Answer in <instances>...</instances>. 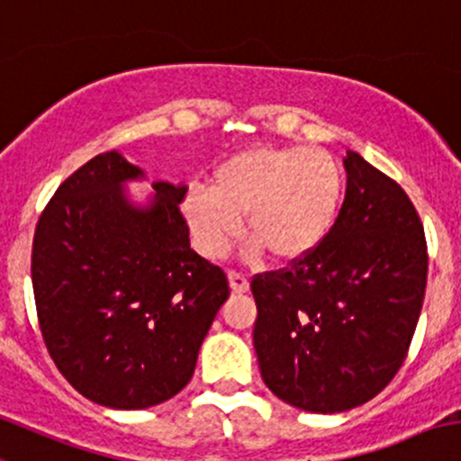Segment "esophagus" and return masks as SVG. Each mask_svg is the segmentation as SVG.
<instances>
[{
    "instance_id": "obj_1",
    "label": "esophagus",
    "mask_w": 461,
    "mask_h": 461,
    "mask_svg": "<svg viewBox=\"0 0 461 461\" xmlns=\"http://www.w3.org/2000/svg\"><path fill=\"white\" fill-rule=\"evenodd\" d=\"M230 285H231V290H234V293H245V290L249 288V281H248V276H245V275L231 270L230 272Z\"/></svg>"
}]
</instances>
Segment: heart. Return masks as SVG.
<instances>
[{
    "mask_svg": "<svg viewBox=\"0 0 461 461\" xmlns=\"http://www.w3.org/2000/svg\"><path fill=\"white\" fill-rule=\"evenodd\" d=\"M344 173L321 149L258 146L213 168L207 186H194L182 203L195 248L221 258L240 230L276 261L312 252L338 221Z\"/></svg>",
    "mask_w": 461,
    "mask_h": 461,
    "instance_id": "b5f03b06",
    "label": "heart"
}]
</instances>
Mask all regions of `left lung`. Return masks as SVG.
<instances>
[{
	"label": "left lung",
	"instance_id": "left-lung-1",
	"mask_svg": "<svg viewBox=\"0 0 461 461\" xmlns=\"http://www.w3.org/2000/svg\"><path fill=\"white\" fill-rule=\"evenodd\" d=\"M338 221L312 252L252 279L254 349L285 403L333 414L385 390L421 315L428 245L412 200L349 150Z\"/></svg>",
	"mask_w": 461,
	"mask_h": 461
}]
</instances>
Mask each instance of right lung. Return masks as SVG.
<instances>
[{
    "instance_id": "right-lung-1",
    "label": "right lung",
    "mask_w": 461,
    "mask_h": 461,
    "mask_svg": "<svg viewBox=\"0 0 461 461\" xmlns=\"http://www.w3.org/2000/svg\"><path fill=\"white\" fill-rule=\"evenodd\" d=\"M137 177L117 150L83 164L44 207L31 254L49 356L76 392L114 410L176 396L230 297L225 272L191 249L186 186L155 182L153 203L135 207L123 182Z\"/></svg>"
}]
</instances>
